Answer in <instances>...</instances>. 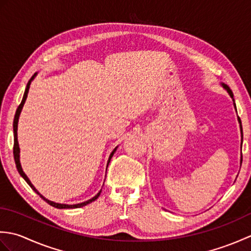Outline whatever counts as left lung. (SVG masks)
<instances>
[{
    "instance_id": "8db88e82",
    "label": "left lung",
    "mask_w": 251,
    "mask_h": 251,
    "mask_svg": "<svg viewBox=\"0 0 251 251\" xmlns=\"http://www.w3.org/2000/svg\"><path fill=\"white\" fill-rule=\"evenodd\" d=\"M222 86H223V88L226 89V92L228 93V95H230L231 97L233 98V93H232V90L230 89V87H228L227 85H226V84H222ZM233 101H234V99H233ZM234 105H235V103H234ZM235 108H236V105H235ZM238 122H239V125H241V131H242V143H243V128H242V122H241V119H239V117H238ZM242 158H243V156H242ZM242 158H241V164H242V161H243Z\"/></svg>"
}]
</instances>
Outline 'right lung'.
<instances>
[{
	"label": "right lung",
	"instance_id": "1",
	"mask_svg": "<svg viewBox=\"0 0 251 251\" xmlns=\"http://www.w3.org/2000/svg\"><path fill=\"white\" fill-rule=\"evenodd\" d=\"M36 76V73L34 74L33 76H32L31 78H30V81L28 82V84H26V87H25V94H24V98H23V100H21V103L19 104V106L17 108V111H16V114H15V119H14V158H15V163H16V167H17V169H18V173L20 174V176L21 177H23L25 180V182L28 183L30 186H31V189L33 190L36 194H39L42 199H43L46 202H49V204L50 205V206H52V207H56V208H59V209H66V208H79V207H83V206H86L87 204H89V202H92V201H96L99 197V195H100V193H101V191L99 192V193H97V195H95L93 199H90V200H88V201H84V202H79V204H74V205H67V204H58V202H55V201H50V200H47V199H45V197L42 195L39 191H37L35 188H34V185L31 183V181L29 180V178L26 177V175L24 173V170H23V168H21V164H20V159H19V157H20V155H19V153H20V149H19V143H18V138H17V128H18V120H19V115H20V113H21V110H23V106H24V104H25V99H26V97H28V93H29V88H30V85H31V82L33 81L34 79V77ZM116 149H117V147L114 149L113 151H112V153L110 154V157H109V161H108V165H109V163H110V161H111V158H112V156H113V154L115 153V151H116ZM108 165H106V167H108Z\"/></svg>",
	"mask_w": 251,
	"mask_h": 251
}]
</instances>
